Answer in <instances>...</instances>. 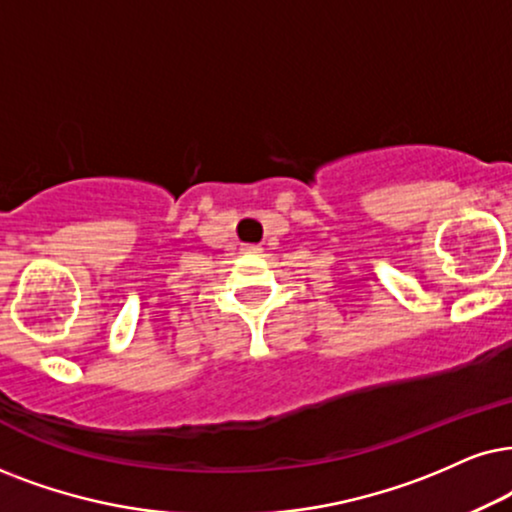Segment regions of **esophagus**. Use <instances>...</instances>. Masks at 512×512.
<instances>
[{
    "mask_svg": "<svg viewBox=\"0 0 512 512\" xmlns=\"http://www.w3.org/2000/svg\"><path fill=\"white\" fill-rule=\"evenodd\" d=\"M243 252H245V255H260L262 248H260V245H243Z\"/></svg>",
    "mask_w": 512,
    "mask_h": 512,
    "instance_id": "34e87169",
    "label": "esophagus"
}]
</instances>
